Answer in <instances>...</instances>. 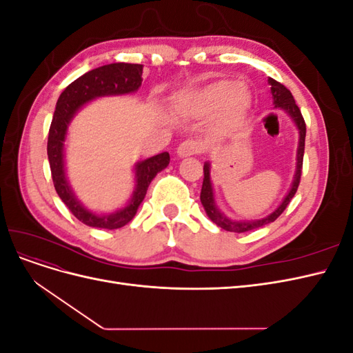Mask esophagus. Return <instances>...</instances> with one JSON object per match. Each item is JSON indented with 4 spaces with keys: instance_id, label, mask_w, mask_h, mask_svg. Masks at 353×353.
Masks as SVG:
<instances>
[{
    "instance_id": "1",
    "label": "esophagus",
    "mask_w": 353,
    "mask_h": 353,
    "mask_svg": "<svg viewBox=\"0 0 353 353\" xmlns=\"http://www.w3.org/2000/svg\"><path fill=\"white\" fill-rule=\"evenodd\" d=\"M203 150V145L200 141L197 140H185L179 144L176 153L181 156V157H187V156H194V154H199L201 153Z\"/></svg>"
}]
</instances>
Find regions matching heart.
<instances>
[{"instance_id": "heart-1", "label": "heart", "mask_w": 353, "mask_h": 353, "mask_svg": "<svg viewBox=\"0 0 353 353\" xmlns=\"http://www.w3.org/2000/svg\"><path fill=\"white\" fill-rule=\"evenodd\" d=\"M250 94L239 81L221 79L209 83L208 87L187 94L181 100L184 109L197 114H216L221 131L236 130L248 116L250 109Z\"/></svg>"}]
</instances>
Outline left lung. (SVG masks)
I'll use <instances>...</instances> for the list:
<instances>
[{"label":"left lung","instance_id":"left-lung-1","mask_svg":"<svg viewBox=\"0 0 353 353\" xmlns=\"http://www.w3.org/2000/svg\"><path fill=\"white\" fill-rule=\"evenodd\" d=\"M268 82L271 83V92H272V97H274L275 108H281L283 110H285L288 114L292 116V119L294 121V123L299 128V134H301V138H299V148H297V168H296V175H294L293 185H292V190L288 191V194L285 196V199L283 200L281 205L279 206V209L274 210L270 216H266L263 219H258V221H252V222L231 221L225 215H223V213H221L219 209L215 205V199H213V190H212V184H210V172H209L210 166H209V163H205V166H203L205 178H203V185H201V193H200L201 205H203V208H205L208 216L213 222H215L218 227H221L222 230H225V231L248 232V231H252V230H256V228H261V227L266 225V223L274 222L285 210V208L288 206V203H290V200L294 197L299 184H301L302 166H303V153H305L306 123H305V119H303V116L301 113V109L297 108V104L293 99L290 90H287L283 83L276 82L272 78H270Z\"/></svg>","mask_w":353,"mask_h":353}]
</instances>
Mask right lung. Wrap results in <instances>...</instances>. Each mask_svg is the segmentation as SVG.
Masks as SVG:
<instances>
[{
    "label": "right lung",
    "mask_w": 353,
    "mask_h": 353,
    "mask_svg": "<svg viewBox=\"0 0 353 353\" xmlns=\"http://www.w3.org/2000/svg\"><path fill=\"white\" fill-rule=\"evenodd\" d=\"M143 65H132V63H112L97 69L87 72L77 81L68 85L66 90L60 94L54 116L50 125L47 154L51 169L52 183L59 197L69 208L74 218L83 222L85 225L104 230H116L126 225L137 213L138 206L145 197L147 188L152 179L169 165V153H160L150 159H145L135 166L137 185L130 205L117 210L110 215H95V213L85 209L73 196L65 175V159H63V143H65L68 125L73 114L82 105L103 95H119L134 92L143 82Z\"/></svg>",
    "instance_id": "add662e5"
}]
</instances>
